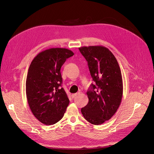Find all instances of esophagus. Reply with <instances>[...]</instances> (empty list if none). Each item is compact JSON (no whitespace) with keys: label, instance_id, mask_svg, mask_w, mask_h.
Here are the masks:
<instances>
[{"label":"esophagus","instance_id":"1","mask_svg":"<svg viewBox=\"0 0 154 154\" xmlns=\"http://www.w3.org/2000/svg\"><path fill=\"white\" fill-rule=\"evenodd\" d=\"M80 94V93H79V92H78V93H77L72 94V98H75V96H77L78 94Z\"/></svg>","mask_w":154,"mask_h":154}]
</instances>
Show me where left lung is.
<instances>
[{
  "label": "left lung",
  "mask_w": 154,
  "mask_h": 154,
  "mask_svg": "<svg viewBox=\"0 0 154 154\" xmlns=\"http://www.w3.org/2000/svg\"><path fill=\"white\" fill-rule=\"evenodd\" d=\"M79 51L88 61L95 84L87 91L89 102L81 109L86 121L94 125L104 123L115 114L123 93L121 71L116 57L104 46H83Z\"/></svg>",
  "instance_id": "8db88e82"
}]
</instances>
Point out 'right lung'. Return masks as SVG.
<instances>
[{
    "label": "right lung",
    "instance_id": "add662e5",
    "mask_svg": "<svg viewBox=\"0 0 154 154\" xmlns=\"http://www.w3.org/2000/svg\"><path fill=\"white\" fill-rule=\"evenodd\" d=\"M74 53L66 48H51L39 53L32 60L26 80V94L30 109L38 120L53 125L63 117L69 104L61 88V67Z\"/></svg>",
    "mask_w": 154,
    "mask_h": 154
}]
</instances>
